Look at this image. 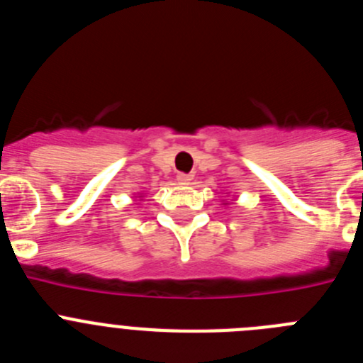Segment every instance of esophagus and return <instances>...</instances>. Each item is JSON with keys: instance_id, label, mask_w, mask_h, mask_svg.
I'll list each match as a JSON object with an SVG mask.
<instances>
[{"instance_id": "esophagus-1", "label": "esophagus", "mask_w": 363, "mask_h": 363, "mask_svg": "<svg viewBox=\"0 0 363 363\" xmlns=\"http://www.w3.org/2000/svg\"><path fill=\"white\" fill-rule=\"evenodd\" d=\"M176 179H178L179 185H189V184H191V176L185 174V172H179V174L176 176Z\"/></svg>"}]
</instances>
